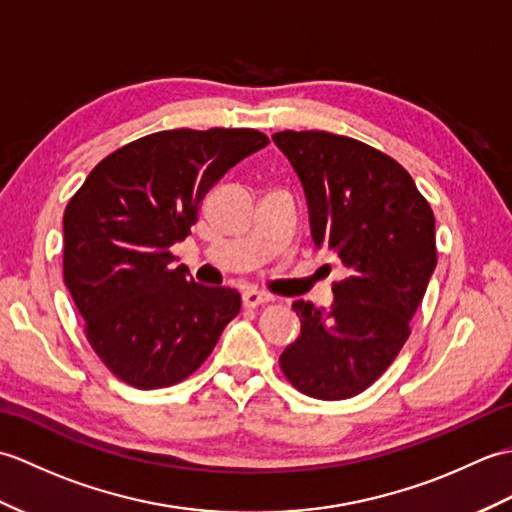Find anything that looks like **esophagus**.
Masks as SVG:
<instances>
[{
  "label": "esophagus",
  "instance_id": "1",
  "mask_svg": "<svg viewBox=\"0 0 512 512\" xmlns=\"http://www.w3.org/2000/svg\"><path fill=\"white\" fill-rule=\"evenodd\" d=\"M270 297L266 295V292H259V290H244L242 292V303L246 308H257V306H264V303H268Z\"/></svg>",
  "mask_w": 512,
  "mask_h": 512
}]
</instances>
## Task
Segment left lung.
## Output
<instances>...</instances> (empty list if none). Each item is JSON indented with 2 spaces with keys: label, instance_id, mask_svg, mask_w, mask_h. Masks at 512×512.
<instances>
[{
  "label": "left lung",
  "instance_id": "obj_1",
  "mask_svg": "<svg viewBox=\"0 0 512 512\" xmlns=\"http://www.w3.org/2000/svg\"><path fill=\"white\" fill-rule=\"evenodd\" d=\"M306 193L314 246L332 250L345 277L332 306L295 301L301 334L279 356L301 394L343 400L361 394L409 339L436 270V217L394 158L330 132H279Z\"/></svg>",
  "mask_w": 512,
  "mask_h": 512
}]
</instances>
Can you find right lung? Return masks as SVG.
I'll list each match as a JSON object with an SVG mask.
<instances>
[{
  "instance_id": "right-lung-1",
  "label": "right lung",
  "mask_w": 512,
  "mask_h": 512,
  "mask_svg": "<svg viewBox=\"0 0 512 512\" xmlns=\"http://www.w3.org/2000/svg\"><path fill=\"white\" fill-rule=\"evenodd\" d=\"M266 145L257 129L149 134L103 158L65 206V286L92 350L123 383H180L237 317L239 292L195 284L171 246L213 184Z\"/></svg>"
}]
</instances>
